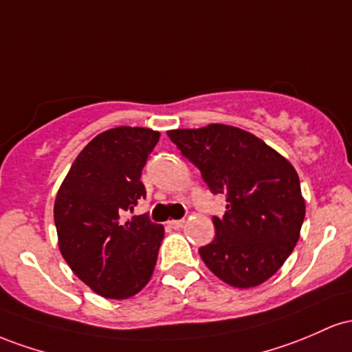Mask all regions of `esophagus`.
Returning <instances> with one entry per match:
<instances>
[{
  "mask_svg": "<svg viewBox=\"0 0 352 352\" xmlns=\"http://www.w3.org/2000/svg\"><path fill=\"white\" fill-rule=\"evenodd\" d=\"M168 224H169V226H171V228H175V229L183 228L184 219H171V221H168Z\"/></svg>",
  "mask_w": 352,
  "mask_h": 352,
  "instance_id": "34e87169",
  "label": "esophagus"
}]
</instances>
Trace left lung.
<instances>
[{
  "label": "left lung",
  "instance_id": "left-lung-1",
  "mask_svg": "<svg viewBox=\"0 0 352 352\" xmlns=\"http://www.w3.org/2000/svg\"><path fill=\"white\" fill-rule=\"evenodd\" d=\"M168 136L211 192L226 195V212L212 218L214 239L199 248L204 264L232 287L267 281L293 252L306 214L293 164L234 126L171 129Z\"/></svg>",
  "mask_w": 352,
  "mask_h": 352
}]
</instances>
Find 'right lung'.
<instances>
[{
    "mask_svg": "<svg viewBox=\"0 0 352 352\" xmlns=\"http://www.w3.org/2000/svg\"><path fill=\"white\" fill-rule=\"evenodd\" d=\"M160 131L118 126L98 134L71 164L54 199V224L63 258L96 294L128 299L149 283L164 228L136 216L146 197L141 183Z\"/></svg>",
    "mask_w": 352,
    "mask_h": 352,
    "instance_id": "1",
    "label": "right lung"
}]
</instances>
